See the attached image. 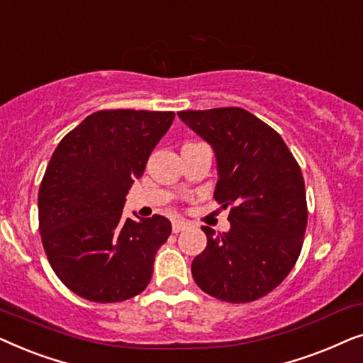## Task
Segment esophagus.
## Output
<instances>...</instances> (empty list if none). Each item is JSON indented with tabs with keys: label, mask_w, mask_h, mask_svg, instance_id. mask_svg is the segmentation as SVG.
Segmentation results:
<instances>
[{
	"label": "esophagus",
	"mask_w": 363,
	"mask_h": 363,
	"mask_svg": "<svg viewBox=\"0 0 363 363\" xmlns=\"http://www.w3.org/2000/svg\"><path fill=\"white\" fill-rule=\"evenodd\" d=\"M186 226H188V223L183 221V220H173V223H172L173 233H180V231L185 230Z\"/></svg>",
	"instance_id": "obj_1"
}]
</instances>
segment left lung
<instances>
[{
    "mask_svg": "<svg viewBox=\"0 0 363 363\" xmlns=\"http://www.w3.org/2000/svg\"><path fill=\"white\" fill-rule=\"evenodd\" d=\"M178 117L215 150V200L231 206L230 231L201 226L208 242L191 262L193 279L220 301L259 299L286 279L304 242L299 163L279 133L245 108L182 111Z\"/></svg>",
    "mask_w": 363,
    "mask_h": 363,
    "instance_id": "8db88e82",
    "label": "left lung"
}]
</instances>
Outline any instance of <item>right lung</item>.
I'll list each match as a JSON object with an SVG mask.
<instances>
[{
    "label": "right lung",
    "instance_id": "right-lung-1",
    "mask_svg": "<svg viewBox=\"0 0 363 363\" xmlns=\"http://www.w3.org/2000/svg\"><path fill=\"white\" fill-rule=\"evenodd\" d=\"M175 113L99 111L59 142L39 186V233L49 264L74 294L121 302L140 294L172 233L165 216L123 218L132 183Z\"/></svg>",
    "mask_w": 363,
    "mask_h": 363
}]
</instances>
